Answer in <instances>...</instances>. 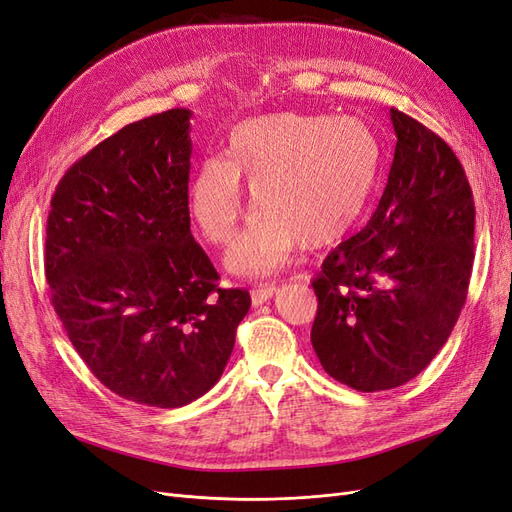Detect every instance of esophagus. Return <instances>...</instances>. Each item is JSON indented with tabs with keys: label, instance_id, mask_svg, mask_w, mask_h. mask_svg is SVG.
<instances>
[{
	"label": "esophagus",
	"instance_id": "esophagus-1",
	"mask_svg": "<svg viewBox=\"0 0 512 512\" xmlns=\"http://www.w3.org/2000/svg\"><path fill=\"white\" fill-rule=\"evenodd\" d=\"M275 292H277V286H273V284H260V286H256L252 290V301H254V305H262V303H267Z\"/></svg>",
	"mask_w": 512,
	"mask_h": 512
}]
</instances>
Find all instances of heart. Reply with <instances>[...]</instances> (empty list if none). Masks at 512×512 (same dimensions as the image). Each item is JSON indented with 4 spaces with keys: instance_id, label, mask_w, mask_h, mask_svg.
Returning a JSON list of instances; mask_svg holds the SVG:
<instances>
[{
    "instance_id": "obj_1",
    "label": "heart",
    "mask_w": 512,
    "mask_h": 512,
    "mask_svg": "<svg viewBox=\"0 0 512 512\" xmlns=\"http://www.w3.org/2000/svg\"><path fill=\"white\" fill-rule=\"evenodd\" d=\"M380 143L365 121L307 113L247 119L230 132L226 160L200 162L190 213L213 245L235 237L247 211L243 183L260 213L228 252V267L267 275L305 250L342 241L374 192Z\"/></svg>"
}]
</instances>
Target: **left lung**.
<instances>
[{"label":"left lung","mask_w":512,"mask_h":512,"mask_svg":"<svg viewBox=\"0 0 512 512\" xmlns=\"http://www.w3.org/2000/svg\"><path fill=\"white\" fill-rule=\"evenodd\" d=\"M397 136L384 194L359 235L312 282V346L324 371L374 393L406 384L451 335L474 262V198L461 162L421 121L391 108Z\"/></svg>","instance_id":"obj_1"}]
</instances>
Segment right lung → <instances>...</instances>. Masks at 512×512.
<instances>
[{"label":"right lung","mask_w":512,"mask_h":512,"mask_svg":"<svg viewBox=\"0 0 512 512\" xmlns=\"http://www.w3.org/2000/svg\"><path fill=\"white\" fill-rule=\"evenodd\" d=\"M190 117L170 108L121 128L57 183L44 273L55 314L106 389L179 408L220 380L252 305L190 232Z\"/></svg>","instance_id":"add662e5"}]
</instances>
